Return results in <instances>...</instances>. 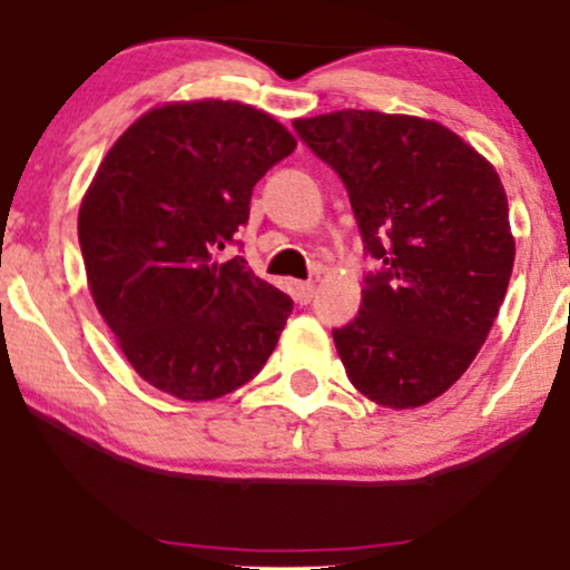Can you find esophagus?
<instances>
[{"instance_id": "34e87169", "label": "esophagus", "mask_w": 570, "mask_h": 570, "mask_svg": "<svg viewBox=\"0 0 570 570\" xmlns=\"http://www.w3.org/2000/svg\"><path fill=\"white\" fill-rule=\"evenodd\" d=\"M292 294H294V299L299 302V305H307V302L315 297V284H313V281H294Z\"/></svg>"}]
</instances>
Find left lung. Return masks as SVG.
Masks as SVG:
<instances>
[{
  "label": "left lung",
  "mask_w": 570,
  "mask_h": 570,
  "mask_svg": "<svg viewBox=\"0 0 570 570\" xmlns=\"http://www.w3.org/2000/svg\"><path fill=\"white\" fill-rule=\"evenodd\" d=\"M302 141L347 186L365 249L384 268L334 344L376 405L421 407L468 371L515 261L494 165L436 120L379 110L297 118Z\"/></svg>",
  "instance_id": "obj_1"
}]
</instances>
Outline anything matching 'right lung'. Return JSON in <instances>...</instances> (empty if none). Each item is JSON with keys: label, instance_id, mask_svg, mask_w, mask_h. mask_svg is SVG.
Instances as JSON below:
<instances>
[{"label": "right lung", "instance_id": "right-lung-1", "mask_svg": "<svg viewBox=\"0 0 570 570\" xmlns=\"http://www.w3.org/2000/svg\"><path fill=\"white\" fill-rule=\"evenodd\" d=\"M297 139L223 99L165 102L102 157L78 210L89 292L120 352L170 397L218 400L257 376L292 299L244 257L220 263L249 197Z\"/></svg>", "mask_w": 570, "mask_h": 570}]
</instances>
